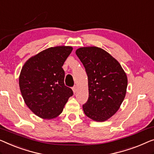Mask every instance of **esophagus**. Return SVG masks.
<instances>
[{"label":"esophagus","instance_id":"34e87169","mask_svg":"<svg viewBox=\"0 0 154 154\" xmlns=\"http://www.w3.org/2000/svg\"><path fill=\"white\" fill-rule=\"evenodd\" d=\"M72 90H73V93H75L77 92V86L76 85H75V86H73V88H72Z\"/></svg>","mask_w":154,"mask_h":154}]
</instances>
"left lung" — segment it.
<instances>
[{"label": "left lung", "instance_id": "obj_1", "mask_svg": "<svg viewBox=\"0 0 154 154\" xmlns=\"http://www.w3.org/2000/svg\"><path fill=\"white\" fill-rule=\"evenodd\" d=\"M77 56L88 77L89 97L82 108L86 116L104 122L119 110L125 98L128 80L122 66L101 48H78Z\"/></svg>", "mask_w": 154, "mask_h": 154}]
</instances>
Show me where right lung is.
<instances>
[{
	"instance_id": "obj_1",
	"label": "right lung",
	"mask_w": 154,
	"mask_h": 154,
	"mask_svg": "<svg viewBox=\"0 0 154 154\" xmlns=\"http://www.w3.org/2000/svg\"><path fill=\"white\" fill-rule=\"evenodd\" d=\"M72 46H56L42 51L24 64L19 75V88L26 104L42 119L61 114L71 88L64 85L62 66L72 53Z\"/></svg>"
}]
</instances>
